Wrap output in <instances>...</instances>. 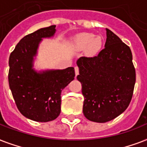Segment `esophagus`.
Masks as SVG:
<instances>
[{
  "mask_svg": "<svg viewBox=\"0 0 147 147\" xmlns=\"http://www.w3.org/2000/svg\"><path fill=\"white\" fill-rule=\"evenodd\" d=\"M74 70H75V75L77 76L78 74H79V68H78V67H75Z\"/></svg>",
  "mask_w": 147,
  "mask_h": 147,
  "instance_id": "esophagus-1",
  "label": "esophagus"
}]
</instances>
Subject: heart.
I'll return each mask as SVG.
<instances>
[{"mask_svg":"<svg viewBox=\"0 0 147 147\" xmlns=\"http://www.w3.org/2000/svg\"><path fill=\"white\" fill-rule=\"evenodd\" d=\"M73 44L78 50H84L89 54H94L100 49L102 39L100 36H96L90 33H80L73 38Z\"/></svg>","mask_w":147,"mask_h":147,"instance_id":"1","label":"heart"}]
</instances>
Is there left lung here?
<instances>
[{
	"label": "left lung",
	"mask_w": 147,
	"mask_h": 147,
	"mask_svg": "<svg viewBox=\"0 0 147 147\" xmlns=\"http://www.w3.org/2000/svg\"><path fill=\"white\" fill-rule=\"evenodd\" d=\"M105 47L94 57H80L77 80L87 120L106 123L126 110L131 101L136 72L131 50L107 28Z\"/></svg>",
	"instance_id": "8db88e82"
}]
</instances>
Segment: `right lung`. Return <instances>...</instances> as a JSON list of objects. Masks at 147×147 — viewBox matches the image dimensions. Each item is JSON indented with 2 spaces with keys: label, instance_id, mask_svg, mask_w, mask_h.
I'll list each match as a JSON object with an SVG mask.
<instances>
[{
  "label": "right lung",
  "instance_id": "right-lung-1",
  "mask_svg": "<svg viewBox=\"0 0 147 147\" xmlns=\"http://www.w3.org/2000/svg\"><path fill=\"white\" fill-rule=\"evenodd\" d=\"M56 25L25 36L9 57L8 82L20 113L37 122L55 120L61 113V92L75 77L74 68L37 70L34 68L43 38H51Z\"/></svg>",
  "mask_w": 147,
  "mask_h": 147
}]
</instances>
